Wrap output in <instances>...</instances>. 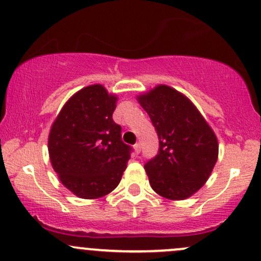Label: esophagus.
<instances>
[{
	"label": "esophagus",
	"instance_id": "obj_1",
	"mask_svg": "<svg viewBox=\"0 0 261 261\" xmlns=\"http://www.w3.org/2000/svg\"><path fill=\"white\" fill-rule=\"evenodd\" d=\"M134 147H135L136 153H140V152H141V145H140V144H136V145H134Z\"/></svg>",
	"mask_w": 261,
	"mask_h": 261
}]
</instances>
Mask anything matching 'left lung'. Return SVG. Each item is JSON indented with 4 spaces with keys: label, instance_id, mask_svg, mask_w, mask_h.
<instances>
[{
    "label": "left lung",
    "instance_id": "1",
    "mask_svg": "<svg viewBox=\"0 0 261 261\" xmlns=\"http://www.w3.org/2000/svg\"><path fill=\"white\" fill-rule=\"evenodd\" d=\"M139 101L159 136V152L145 163L151 187L167 199L188 198L207 182L218 159L213 130L190 100L167 85Z\"/></svg>",
    "mask_w": 261,
    "mask_h": 261
}]
</instances>
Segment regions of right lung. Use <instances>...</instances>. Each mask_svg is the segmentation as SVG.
Returning a JSON list of instances; mask_svg holds the SVG:
<instances>
[{"label": "right lung", "instance_id": "1", "mask_svg": "<svg viewBox=\"0 0 261 261\" xmlns=\"http://www.w3.org/2000/svg\"><path fill=\"white\" fill-rule=\"evenodd\" d=\"M115 108L116 96L102 85H90L68 100L50 128L51 166L80 198H100L115 190L133 152L113 120Z\"/></svg>", "mask_w": 261, "mask_h": 261}]
</instances>
